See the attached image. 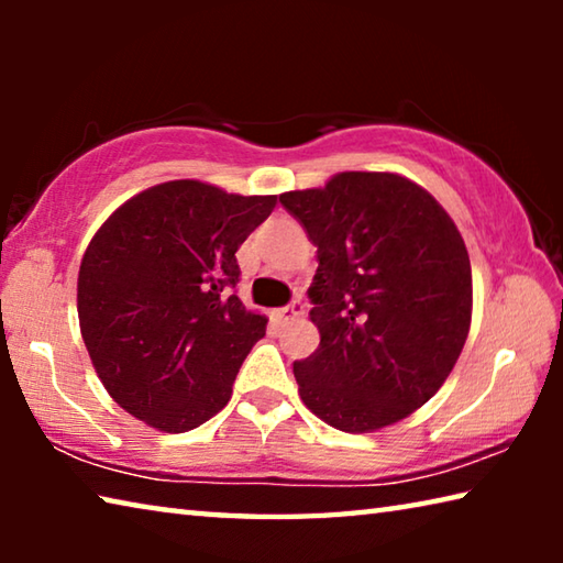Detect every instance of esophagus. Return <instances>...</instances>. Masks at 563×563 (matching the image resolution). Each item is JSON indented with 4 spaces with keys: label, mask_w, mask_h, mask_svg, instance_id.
<instances>
[{
    "label": "esophagus",
    "mask_w": 563,
    "mask_h": 563,
    "mask_svg": "<svg viewBox=\"0 0 563 563\" xmlns=\"http://www.w3.org/2000/svg\"><path fill=\"white\" fill-rule=\"evenodd\" d=\"M302 312H305V302H302L300 298H295L290 305H285V308L278 310V318H280L283 322H290V320H295V318H300Z\"/></svg>",
    "instance_id": "obj_1"
}]
</instances>
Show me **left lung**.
Masks as SVG:
<instances>
[{
    "label": "left lung",
    "mask_w": 563,
    "mask_h": 563,
    "mask_svg": "<svg viewBox=\"0 0 563 563\" xmlns=\"http://www.w3.org/2000/svg\"><path fill=\"white\" fill-rule=\"evenodd\" d=\"M318 247L308 288L320 347L292 365L305 407L342 432L395 424L450 377L470 335L472 265L422 186L345 170L280 196Z\"/></svg>",
    "instance_id": "8db88e82"
}]
</instances>
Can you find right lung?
<instances>
[{
	"instance_id": "obj_1",
	"label": "right lung",
	"mask_w": 563,
	"mask_h": 563,
	"mask_svg": "<svg viewBox=\"0 0 563 563\" xmlns=\"http://www.w3.org/2000/svg\"><path fill=\"white\" fill-rule=\"evenodd\" d=\"M278 196L168 180L117 208L81 258L76 308L107 393L161 432L221 412L268 320L231 292L235 251Z\"/></svg>"
}]
</instances>
